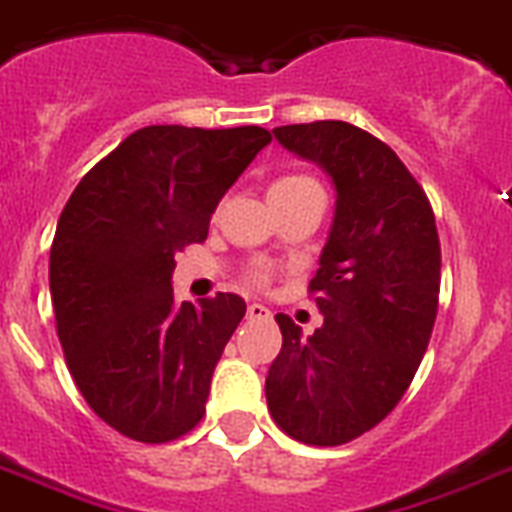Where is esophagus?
Returning a JSON list of instances; mask_svg holds the SVG:
<instances>
[{
    "mask_svg": "<svg viewBox=\"0 0 512 512\" xmlns=\"http://www.w3.org/2000/svg\"><path fill=\"white\" fill-rule=\"evenodd\" d=\"M246 316L251 318V321H266V318L272 316V310L266 308V305H261V303H251V305H248V310H246Z\"/></svg>",
    "mask_w": 512,
    "mask_h": 512,
    "instance_id": "1",
    "label": "esophagus"
}]
</instances>
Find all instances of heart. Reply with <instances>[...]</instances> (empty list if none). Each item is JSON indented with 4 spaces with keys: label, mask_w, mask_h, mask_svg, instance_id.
<instances>
[{
    "label": "heart",
    "mask_w": 512,
    "mask_h": 512,
    "mask_svg": "<svg viewBox=\"0 0 512 512\" xmlns=\"http://www.w3.org/2000/svg\"><path fill=\"white\" fill-rule=\"evenodd\" d=\"M308 183H316L313 178L308 176H298V173H290V176H279L277 181L272 183V189L269 191H292L300 189V186H308Z\"/></svg>",
    "instance_id": "b5f03b06"
}]
</instances>
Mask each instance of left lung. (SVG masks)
<instances>
[{"instance_id": "1", "label": "left lung", "mask_w": 512, "mask_h": 512, "mask_svg": "<svg viewBox=\"0 0 512 512\" xmlns=\"http://www.w3.org/2000/svg\"><path fill=\"white\" fill-rule=\"evenodd\" d=\"M277 142L316 163L336 191L310 292V336L277 313L282 349L266 375L274 422L305 445L360 438L399 404L438 316L440 240L425 191L399 155L347 121L277 126Z\"/></svg>"}]
</instances>
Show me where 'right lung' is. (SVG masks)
<instances>
[{
	"label": "right lung",
	"mask_w": 512,
	"mask_h": 512,
	"mask_svg": "<svg viewBox=\"0 0 512 512\" xmlns=\"http://www.w3.org/2000/svg\"><path fill=\"white\" fill-rule=\"evenodd\" d=\"M272 142L261 126H144L103 157L56 225L48 282L69 373L95 414L139 443L199 425L233 292L173 300L176 253L202 243L227 189Z\"/></svg>",
	"instance_id": "right-lung-1"
}]
</instances>
